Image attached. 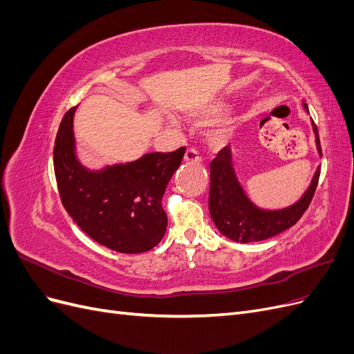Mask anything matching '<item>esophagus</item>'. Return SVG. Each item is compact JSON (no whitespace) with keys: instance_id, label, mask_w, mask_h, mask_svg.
<instances>
[{"instance_id":"obj_1","label":"esophagus","mask_w":354,"mask_h":354,"mask_svg":"<svg viewBox=\"0 0 354 354\" xmlns=\"http://www.w3.org/2000/svg\"><path fill=\"white\" fill-rule=\"evenodd\" d=\"M185 160H186V162H190V164L201 162V155L195 147H189L186 153H185Z\"/></svg>"}]
</instances>
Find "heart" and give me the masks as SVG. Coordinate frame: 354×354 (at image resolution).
Here are the masks:
<instances>
[{
  "label": "heart",
  "instance_id": "b5f03b06",
  "mask_svg": "<svg viewBox=\"0 0 354 354\" xmlns=\"http://www.w3.org/2000/svg\"><path fill=\"white\" fill-rule=\"evenodd\" d=\"M209 113L217 115V113H220V109H212ZM227 138H229V128H226V127L217 128V130L211 134V142L217 146H221L226 143Z\"/></svg>",
  "mask_w": 354,
  "mask_h": 354
}]
</instances>
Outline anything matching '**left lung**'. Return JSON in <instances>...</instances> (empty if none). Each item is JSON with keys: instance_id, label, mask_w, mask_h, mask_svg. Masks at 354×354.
Returning <instances> with one entry per match:
<instances>
[{"instance_id": "1", "label": "left lung", "mask_w": 354, "mask_h": 354, "mask_svg": "<svg viewBox=\"0 0 354 354\" xmlns=\"http://www.w3.org/2000/svg\"><path fill=\"white\" fill-rule=\"evenodd\" d=\"M306 111H308L307 104ZM313 122V121H312ZM313 130L316 133V146L319 153L322 155L320 140L317 134V127L313 122ZM211 168V186H209V214L217 229L224 236L241 243L259 242L276 236L303 217V214L312 202L317 187L320 176V168L308 186L306 194L294 205L277 209L266 211L261 209L245 195L242 186L234 174L232 164V152L226 146L212 159Z\"/></svg>"}]
</instances>
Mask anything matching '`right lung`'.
<instances>
[{
	"mask_svg": "<svg viewBox=\"0 0 354 354\" xmlns=\"http://www.w3.org/2000/svg\"><path fill=\"white\" fill-rule=\"evenodd\" d=\"M75 111L77 106L63 116L53 152L63 207L82 232L106 248L125 254L152 250L165 234L162 196L186 149L90 171L75 155Z\"/></svg>",
	"mask_w": 354,
	"mask_h": 354,
	"instance_id": "obj_1",
	"label": "right lung"
}]
</instances>
